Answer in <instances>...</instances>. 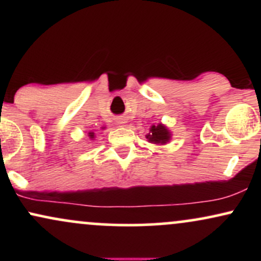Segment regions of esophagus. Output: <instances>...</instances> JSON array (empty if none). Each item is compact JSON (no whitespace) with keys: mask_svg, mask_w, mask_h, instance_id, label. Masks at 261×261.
Wrapping results in <instances>:
<instances>
[{"mask_svg":"<svg viewBox=\"0 0 261 261\" xmlns=\"http://www.w3.org/2000/svg\"><path fill=\"white\" fill-rule=\"evenodd\" d=\"M116 122H118V124L119 125H122V126H124V125L125 124H126V119H125V118H122V116H121V118H118V120H116Z\"/></svg>","mask_w":261,"mask_h":261,"instance_id":"1","label":"esophagus"}]
</instances>
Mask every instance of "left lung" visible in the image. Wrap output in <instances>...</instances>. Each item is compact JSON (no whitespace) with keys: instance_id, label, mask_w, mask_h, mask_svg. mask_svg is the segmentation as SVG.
<instances>
[{"instance_id":"obj_1","label":"left lung","mask_w":261,"mask_h":261,"mask_svg":"<svg viewBox=\"0 0 261 261\" xmlns=\"http://www.w3.org/2000/svg\"><path fill=\"white\" fill-rule=\"evenodd\" d=\"M146 139L149 143H154V145H167L172 140V133L163 124L152 125L149 127V133L146 135Z\"/></svg>"}]
</instances>
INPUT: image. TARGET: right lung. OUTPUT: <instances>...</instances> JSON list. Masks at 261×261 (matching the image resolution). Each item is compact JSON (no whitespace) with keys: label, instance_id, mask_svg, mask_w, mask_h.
<instances>
[{"label":"right lung","instance_id":"add662e5","mask_svg":"<svg viewBox=\"0 0 261 261\" xmlns=\"http://www.w3.org/2000/svg\"><path fill=\"white\" fill-rule=\"evenodd\" d=\"M88 136H89V139H91V140H94L95 135H94V133H92V131H91V133H88Z\"/></svg>","mask_w":261,"mask_h":261}]
</instances>
